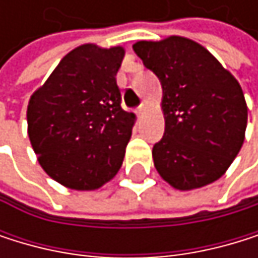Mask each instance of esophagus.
<instances>
[{"label":"esophagus","instance_id":"34e87169","mask_svg":"<svg viewBox=\"0 0 258 258\" xmlns=\"http://www.w3.org/2000/svg\"><path fill=\"white\" fill-rule=\"evenodd\" d=\"M144 110H145V106H144V105H139V106L136 108V114H138V116H142Z\"/></svg>","mask_w":258,"mask_h":258}]
</instances>
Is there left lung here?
<instances>
[{"mask_svg":"<svg viewBox=\"0 0 258 258\" xmlns=\"http://www.w3.org/2000/svg\"><path fill=\"white\" fill-rule=\"evenodd\" d=\"M133 49L162 86L165 132L152 152L158 173L178 190L217 181L244 142L247 105L240 83L190 38L142 40Z\"/></svg>","mask_w":258,"mask_h":258,"instance_id":"8db88e82","label":"left lung"}]
</instances>
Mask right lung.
<instances>
[{
    "mask_svg": "<svg viewBox=\"0 0 258 258\" xmlns=\"http://www.w3.org/2000/svg\"><path fill=\"white\" fill-rule=\"evenodd\" d=\"M122 46L68 52L27 105V135L43 170L68 189L96 190L123 162L136 120L120 106Z\"/></svg>",
    "mask_w": 258,
    "mask_h": 258,
    "instance_id": "right-lung-1",
    "label": "right lung"
}]
</instances>
